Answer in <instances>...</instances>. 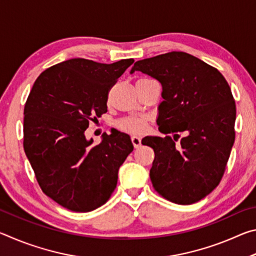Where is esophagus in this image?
Instances as JSON below:
<instances>
[{
  "label": "esophagus",
  "mask_w": 256,
  "mask_h": 256,
  "mask_svg": "<svg viewBox=\"0 0 256 256\" xmlns=\"http://www.w3.org/2000/svg\"><path fill=\"white\" fill-rule=\"evenodd\" d=\"M131 141H132V144L134 146V148H138V146H141V138H138L136 136H133L131 138Z\"/></svg>",
  "instance_id": "1"
}]
</instances>
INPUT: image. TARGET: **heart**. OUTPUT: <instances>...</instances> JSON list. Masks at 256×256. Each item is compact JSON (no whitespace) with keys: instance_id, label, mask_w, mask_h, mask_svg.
Masks as SVG:
<instances>
[{"instance_id":"obj_1","label":"heart","mask_w":256,"mask_h":256,"mask_svg":"<svg viewBox=\"0 0 256 256\" xmlns=\"http://www.w3.org/2000/svg\"><path fill=\"white\" fill-rule=\"evenodd\" d=\"M146 120L142 116H125L118 120L115 122V128H118L120 131L140 134L146 130Z\"/></svg>"}]
</instances>
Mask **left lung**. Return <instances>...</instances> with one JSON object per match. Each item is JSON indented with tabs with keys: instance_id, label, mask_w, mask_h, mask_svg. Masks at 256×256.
<instances>
[{
	"instance_id": "1",
	"label": "left lung",
	"mask_w": 256,
	"mask_h": 256,
	"mask_svg": "<svg viewBox=\"0 0 256 256\" xmlns=\"http://www.w3.org/2000/svg\"><path fill=\"white\" fill-rule=\"evenodd\" d=\"M141 71L162 86L157 124L164 138L146 136L154 160L150 180L156 192L176 204H192L222 180L235 142L236 105L230 86L216 68L184 52L138 60ZM184 136L177 146L176 141Z\"/></svg>"
}]
</instances>
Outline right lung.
<instances>
[{
  "instance_id": "obj_1",
  "label": "right lung",
  "mask_w": 256,
  "mask_h": 256,
  "mask_svg": "<svg viewBox=\"0 0 256 256\" xmlns=\"http://www.w3.org/2000/svg\"><path fill=\"white\" fill-rule=\"evenodd\" d=\"M133 62L71 58L34 81L24 110V149L42 192L63 208L92 211L116 188L131 138L114 130L92 146L84 131L107 112L110 90Z\"/></svg>"
}]
</instances>
